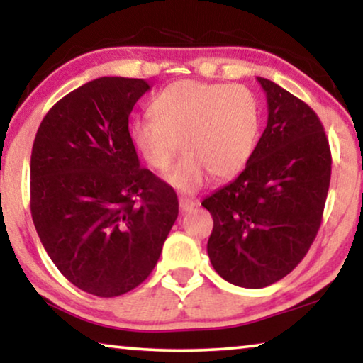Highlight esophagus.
<instances>
[{
  "label": "esophagus",
  "mask_w": 363,
  "mask_h": 363,
  "mask_svg": "<svg viewBox=\"0 0 363 363\" xmlns=\"http://www.w3.org/2000/svg\"><path fill=\"white\" fill-rule=\"evenodd\" d=\"M196 206V201L191 198H180V210L182 211H191Z\"/></svg>",
  "instance_id": "1"
}]
</instances>
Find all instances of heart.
<instances>
[{
  "instance_id": "1",
  "label": "heart",
  "mask_w": 363,
  "mask_h": 363,
  "mask_svg": "<svg viewBox=\"0 0 363 363\" xmlns=\"http://www.w3.org/2000/svg\"><path fill=\"white\" fill-rule=\"evenodd\" d=\"M153 116L137 117L130 133L148 167L167 172L178 150L185 152L168 183L183 193L235 177L247 165L261 130V107L240 84L180 81L152 102Z\"/></svg>"
}]
</instances>
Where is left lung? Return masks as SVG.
<instances>
[{"instance_id": "obj_1", "label": "left lung", "mask_w": 363, "mask_h": 363, "mask_svg": "<svg viewBox=\"0 0 363 363\" xmlns=\"http://www.w3.org/2000/svg\"><path fill=\"white\" fill-rule=\"evenodd\" d=\"M267 125L236 180L201 205L211 213L208 256L231 284L261 289L289 274L320 228L332 157L317 113L269 79Z\"/></svg>"}]
</instances>
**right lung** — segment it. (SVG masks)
I'll list each match as a JSON object with an SVG mask.
<instances>
[{
	"label": "right lung",
	"mask_w": 363,
	"mask_h": 363,
	"mask_svg": "<svg viewBox=\"0 0 363 363\" xmlns=\"http://www.w3.org/2000/svg\"><path fill=\"white\" fill-rule=\"evenodd\" d=\"M150 86L99 77L56 102L31 153V216L69 282L116 297L150 276L178 216L170 185L140 168L128 116Z\"/></svg>",
	"instance_id": "obj_1"
}]
</instances>
